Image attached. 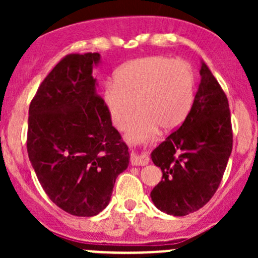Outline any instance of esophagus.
<instances>
[{
  "label": "esophagus",
  "mask_w": 258,
  "mask_h": 258,
  "mask_svg": "<svg viewBox=\"0 0 258 258\" xmlns=\"http://www.w3.org/2000/svg\"><path fill=\"white\" fill-rule=\"evenodd\" d=\"M150 163V158L145 153H131V165L132 166H147Z\"/></svg>",
  "instance_id": "34e87169"
}]
</instances>
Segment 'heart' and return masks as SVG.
I'll return each mask as SVG.
<instances>
[{
  "label": "heart",
  "mask_w": 258,
  "mask_h": 258,
  "mask_svg": "<svg viewBox=\"0 0 258 258\" xmlns=\"http://www.w3.org/2000/svg\"><path fill=\"white\" fill-rule=\"evenodd\" d=\"M195 100V74L191 64L182 58L150 56L122 64L113 83L103 91V102L113 124L124 130L139 142L152 137L158 126L166 131L176 128L191 111Z\"/></svg>",
  "instance_id": "obj_1"
}]
</instances>
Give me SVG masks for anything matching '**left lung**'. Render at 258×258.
<instances>
[{
	"label": "left lung",
	"mask_w": 258,
	"mask_h": 258,
	"mask_svg": "<svg viewBox=\"0 0 258 258\" xmlns=\"http://www.w3.org/2000/svg\"><path fill=\"white\" fill-rule=\"evenodd\" d=\"M183 123L152 153L162 181L151 191L155 206L173 216L199 211L212 199L232 152V123L226 93L206 63Z\"/></svg>",
	"instance_id": "left-lung-1"
}]
</instances>
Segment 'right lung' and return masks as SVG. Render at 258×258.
<instances>
[{
    "instance_id": "1",
    "label": "right lung",
    "mask_w": 258,
    "mask_h": 258,
    "mask_svg": "<svg viewBox=\"0 0 258 258\" xmlns=\"http://www.w3.org/2000/svg\"><path fill=\"white\" fill-rule=\"evenodd\" d=\"M100 53H70L42 81L28 110L27 152L54 205L91 217L108 205L128 147L112 126L92 76Z\"/></svg>"
}]
</instances>
